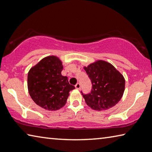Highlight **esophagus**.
Instances as JSON below:
<instances>
[{"mask_svg":"<svg viewBox=\"0 0 152 152\" xmlns=\"http://www.w3.org/2000/svg\"><path fill=\"white\" fill-rule=\"evenodd\" d=\"M75 88H77V89H79L80 88H81V85H80V83H77L76 85H75Z\"/></svg>","mask_w":152,"mask_h":152,"instance_id":"1","label":"esophagus"}]
</instances>
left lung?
I'll return each mask as SVG.
<instances>
[{
	"mask_svg": "<svg viewBox=\"0 0 152 152\" xmlns=\"http://www.w3.org/2000/svg\"><path fill=\"white\" fill-rule=\"evenodd\" d=\"M83 68L92 83L90 93H81L88 107L95 110H107L121 101L125 89V79L113 65L97 60Z\"/></svg>",
	"mask_w": 152,
	"mask_h": 152,
	"instance_id": "8db88e82",
	"label": "left lung"
}]
</instances>
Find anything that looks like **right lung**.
<instances>
[{
  "instance_id": "obj_1",
  "label": "right lung",
  "mask_w": 152,
  "mask_h": 152,
  "mask_svg": "<svg viewBox=\"0 0 152 152\" xmlns=\"http://www.w3.org/2000/svg\"><path fill=\"white\" fill-rule=\"evenodd\" d=\"M64 66L58 57L43 58L28 73V89L36 104L48 110H57L64 107L69 91L75 87L63 76Z\"/></svg>"
}]
</instances>
